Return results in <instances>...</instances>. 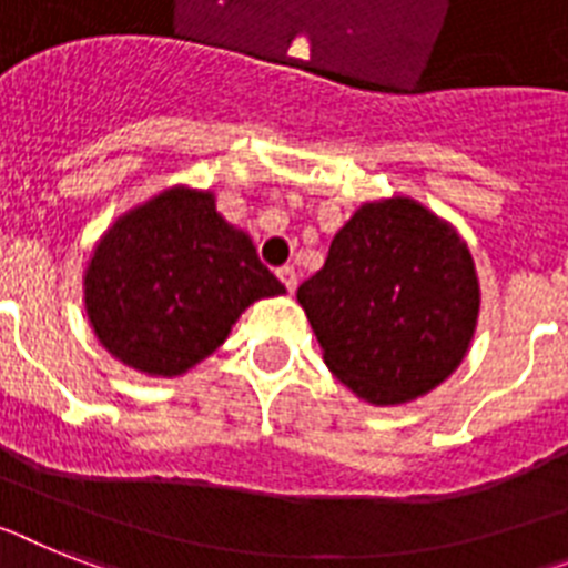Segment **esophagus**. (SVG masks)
I'll use <instances>...</instances> for the list:
<instances>
[{
    "instance_id": "34e87169",
    "label": "esophagus",
    "mask_w": 568,
    "mask_h": 568,
    "mask_svg": "<svg viewBox=\"0 0 568 568\" xmlns=\"http://www.w3.org/2000/svg\"><path fill=\"white\" fill-rule=\"evenodd\" d=\"M276 276H280V283H283L288 292H294V288H297V271H294L292 265H285V268L276 271Z\"/></svg>"
}]
</instances>
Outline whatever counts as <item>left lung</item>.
Returning <instances> with one entry per match:
<instances>
[{
    "mask_svg": "<svg viewBox=\"0 0 568 568\" xmlns=\"http://www.w3.org/2000/svg\"><path fill=\"white\" fill-rule=\"evenodd\" d=\"M479 300L468 242L409 195L361 204L297 288L332 375L375 407L416 402L459 369Z\"/></svg>",
    "mask_w": 568,
    "mask_h": 568,
    "instance_id": "1",
    "label": "left lung"
}]
</instances>
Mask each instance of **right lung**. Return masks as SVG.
<instances>
[{
	"label": "right lung",
	"instance_id": "right-lung-1",
	"mask_svg": "<svg viewBox=\"0 0 568 568\" xmlns=\"http://www.w3.org/2000/svg\"><path fill=\"white\" fill-rule=\"evenodd\" d=\"M285 285L254 240L216 211V193L159 190L103 231L83 271V303L100 346L150 378H179L227 341L256 300Z\"/></svg>",
	"mask_w": 568,
	"mask_h": 568
}]
</instances>
